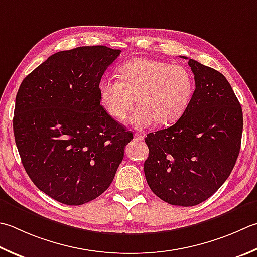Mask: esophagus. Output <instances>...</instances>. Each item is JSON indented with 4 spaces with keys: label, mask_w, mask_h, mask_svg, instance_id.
<instances>
[{
    "label": "esophagus",
    "mask_w": 257,
    "mask_h": 257,
    "mask_svg": "<svg viewBox=\"0 0 257 257\" xmlns=\"http://www.w3.org/2000/svg\"><path fill=\"white\" fill-rule=\"evenodd\" d=\"M134 139L136 140V142H143V140L145 139V136L144 135H140V134H135L134 135Z\"/></svg>",
    "instance_id": "34e87169"
}]
</instances>
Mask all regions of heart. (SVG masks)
Returning <instances> with one entry per match:
<instances>
[{
    "label": "heart",
    "mask_w": 257,
    "mask_h": 257,
    "mask_svg": "<svg viewBox=\"0 0 257 257\" xmlns=\"http://www.w3.org/2000/svg\"><path fill=\"white\" fill-rule=\"evenodd\" d=\"M118 72L119 80L103 77L98 85L100 100L111 117L124 119L136 99L139 107L132 117L136 128L174 123L187 111L195 81L184 65L139 58L120 65Z\"/></svg>",
    "instance_id": "b5f03b06"
}]
</instances>
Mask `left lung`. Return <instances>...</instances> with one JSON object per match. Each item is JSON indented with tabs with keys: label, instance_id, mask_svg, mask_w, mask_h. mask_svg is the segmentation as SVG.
I'll return each instance as SVG.
<instances>
[{
	"label": "left lung",
	"instance_id": "8db88e82",
	"mask_svg": "<svg viewBox=\"0 0 257 257\" xmlns=\"http://www.w3.org/2000/svg\"><path fill=\"white\" fill-rule=\"evenodd\" d=\"M188 64L196 84L192 101L175 124L147 135L144 164L153 193L184 207L203 203L225 183L243 133L242 107L224 75L193 59Z\"/></svg>",
	"mask_w": 257,
	"mask_h": 257
}]
</instances>
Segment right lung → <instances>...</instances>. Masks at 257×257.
I'll use <instances>...</instances> for the list:
<instances>
[{"instance_id": "obj_1", "label": "right lung", "mask_w": 257, "mask_h": 257, "mask_svg": "<svg viewBox=\"0 0 257 257\" xmlns=\"http://www.w3.org/2000/svg\"><path fill=\"white\" fill-rule=\"evenodd\" d=\"M120 52L104 45L57 52L19 88L13 132L23 167L62 204L82 205L107 190L133 139L100 104L99 82Z\"/></svg>"}]
</instances>
